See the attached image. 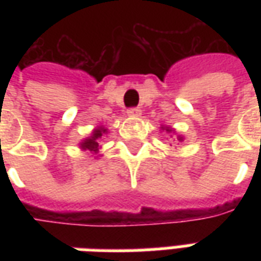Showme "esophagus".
<instances>
[{
  "mask_svg": "<svg viewBox=\"0 0 261 261\" xmlns=\"http://www.w3.org/2000/svg\"><path fill=\"white\" fill-rule=\"evenodd\" d=\"M127 114H128L130 117H138V116H141V110L138 108L128 109V110H127Z\"/></svg>",
  "mask_w": 261,
  "mask_h": 261,
  "instance_id": "1",
  "label": "esophagus"
}]
</instances>
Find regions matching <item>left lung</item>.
I'll return each mask as SVG.
<instances>
[{
  "label": "left lung",
  "instance_id": "left-lung-1",
  "mask_svg": "<svg viewBox=\"0 0 261 261\" xmlns=\"http://www.w3.org/2000/svg\"><path fill=\"white\" fill-rule=\"evenodd\" d=\"M161 130L162 131H165V133H168V134H169V133H173V134H175L176 131H175V128H172V127H169V125H161ZM176 138H177V141H185V138H183V136H176Z\"/></svg>",
  "mask_w": 261,
  "mask_h": 261
}]
</instances>
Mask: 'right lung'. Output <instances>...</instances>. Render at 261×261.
Here are the masks:
<instances>
[{
	"instance_id": "obj_1",
	"label": "right lung",
	"mask_w": 261,
	"mask_h": 261,
	"mask_svg": "<svg viewBox=\"0 0 261 261\" xmlns=\"http://www.w3.org/2000/svg\"><path fill=\"white\" fill-rule=\"evenodd\" d=\"M109 131L106 127H103V125H97V127H95L93 128V131L91 133V136L86 137V138H84L82 141L80 142V148L82 149V151H89V152L92 153V155H95V158H97L99 155V148H100V145H99V138H102L105 134H108Z\"/></svg>"
}]
</instances>
